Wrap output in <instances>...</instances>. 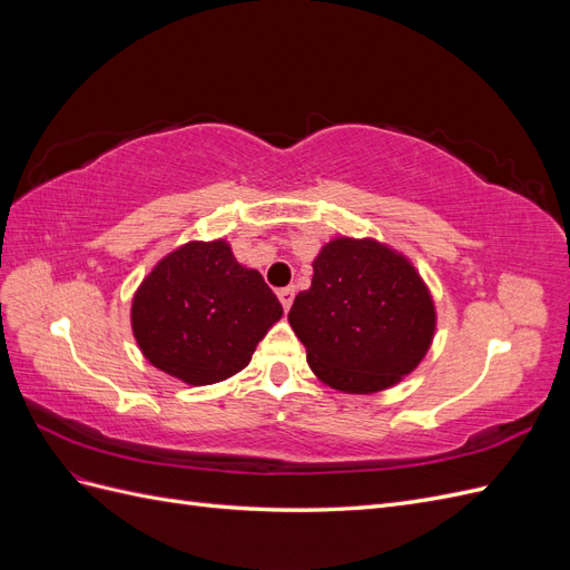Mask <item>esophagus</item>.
Here are the masks:
<instances>
[{"instance_id": "34e87169", "label": "esophagus", "mask_w": 570, "mask_h": 570, "mask_svg": "<svg viewBox=\"0 0 570 570\" xmlns=\"http://www.w3.org/2000/svg\"><path fill=\"white\" fill-rule=\"evenodd\" d=\"M278 299H281V304H283L285 312H289L292 302H295V287H283V289L278 292Z\"/></svg>"}]
</instances>
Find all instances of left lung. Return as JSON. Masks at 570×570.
<instances>
[{"label":"left lung","instance_id":"left-lung-1","mask_svg":"<svg viewBox=\"0 0 570 570\" xmlns=\"http://www.w3.org/2000/svg\"><path fill=\"white\" fill-rule=\"evenodd\" d=\"M287 321L323 385L375 394L419 368L438 308L406 254L375 237L337 235L316 254L312 287L295 297Z\"/></svg>","mask_w":570,"mask_h":570}]
</instances>
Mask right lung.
I'll return each mask as SVG.
<instances>
[{"mask_svg":"<svg viewBox=\"0 0 570 570\" xmlns=\"http://www.w3.org/2000/svg\"><path fill=\"white\" fill-rule=\"evenodd\" d=\"M283 306L228 239H189L161 256L130 304L132 337L154 368L202 387L243 371Z\"/></svg>","mask_w":570,"mask_h":570,"instance_id":"right-lung-1","label":"right lung"}]
</instances>
